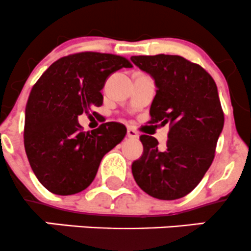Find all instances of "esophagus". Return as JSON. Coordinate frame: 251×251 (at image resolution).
<instances>
[{
  "mask_svg": "<svg viewBox=\"0 0 251 251\" xmlns=\"http://www.w3.org/2000/svg\"><path fill=\"white\" fill-rule=\"evenodd\" d=\"M127 137L128 138L136 139V138H138L139 134L137 133V131H134L133 128H127Z\"/></svg>",
  "mask_w": 251,
  "mask_h": 251,
  "instance_id": "34e87169",
  "label": "esophagus"
}]
</instances>
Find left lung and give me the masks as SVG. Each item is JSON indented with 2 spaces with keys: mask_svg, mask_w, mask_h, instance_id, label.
I'll return each instance as SVG.
<instances>
[{
  "mask_svg": "<svg viewBox=\"0 0 251 251\" xmlns=\"http://www.w3.org/2000/svg\"><path fill=\"white\" fill-rule=\"evenodd\" d=\"M155 80L151 124H170L166 147L142 134L143 155L132 163L136 183L159 200L186 196L199 185L214 159L224 127V112L212 75L178 55L132 56Z\"/></svg>",
  "mask_w": 251,
  "mask_h": 251,
  "instance_id": "left-lung-1",
  "label": "left lung"
}]
</instances>
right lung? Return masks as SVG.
Instances as JSON below:
<instances>
[{
	"label": "right lung",
	"mask_w": 251,
	"mask_h": 251,
	"mask_svg": "<svg viewBox=\"0 0 251 251\" xmlns=\"http://www.w3.org/2000/svg\"><path fill=\"white\" fill-rule=\"evenodd\" d=\"M132 67L126 57L84 51L55 61L33 85L25 109L24 144L39 183L56 195L77 194L96 176L102 157L120 143L126 127L105 123L83 132L78 117L103 103L112 73Z\"/></svg>",
	"instance_id": "obj_1"
}]
</instances>
